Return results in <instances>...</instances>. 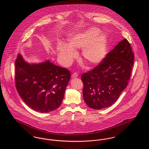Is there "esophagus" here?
<instances>
[{
	"label": "esophagus",
	"instance_id": "1",
	"mask_svg": "<svg viewBox=\"0 0 149 149\" xmlns=\"http://www.w3.org/2000/svg\"><path fill=\"white\" fill-rule=\"evenodd\" d=\"M78 77V74L77 72H74L72 75H71V77L72 78H77Z\"/></svg>",
	"mask_w": 149,
	"mask_h": 149
}]
</instances>
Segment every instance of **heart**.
Segmentation results:
<instances>
[{
  "instance_id": "b5f03b06",
  "label": "heart",
  "mask_w": 149,
  "mask_h": 149,
  "mask_svg": "<svg viewBox=\"0 0 149 149\" xmlns=\"http://www.w3.org/2000/svg\"><path fill=\"white\" fill-rule=\"evenodd\" d=\"M96 28L88 29L83 32L70 36L67 44L59 41L56 51L61 63L68 66L77 57L75 51L82 50V57L86 63L95 65L101 63L106 55L108 42L106 36L100 34Z\"/></svg>"
}]
</instances>
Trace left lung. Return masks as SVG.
<instances>
[{"instance_id":"8db88e82","label":"left lung","mask_w":149,"mask_h":149,"mask_svg":"<svg viewBox=\"0 0 149 149\" xmlns=\"http://www.w3.org/2000/svg\"><path fill=\"white\" fill-rule=\"evenodd\" d=\"M134 60L131 45L124 39L97 67L83 74V95L86 105L101 109L114 104L127 85Z\"/></svg>"}]
</instances>
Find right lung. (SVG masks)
<instances>
[{"mask_svg":"<svg viewBox=\"0 0 149 149\" xmlns=\"http://www.w3.org/2000/svg\"><path fill=\"white\" fill-rule=\"evenodd\" d=\"M15 81L18 94L27 106L49 113L61 104L70 72L49 60L29 64L18 54L15 61Z\"/></svg>","mask_w":149,"mask_h":149,"instance_id":"1","label":"right lung"}]
</instances>
